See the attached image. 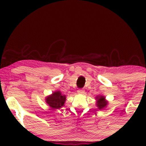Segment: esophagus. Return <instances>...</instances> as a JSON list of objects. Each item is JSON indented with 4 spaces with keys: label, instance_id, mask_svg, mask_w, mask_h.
<instances>
[{
    "label": "esophagus",
    "instance_id": "esophagus-1",
    "mask_svg": "<svg viewBox=\"0 0 146 146\" xmlns=\"http://www.w3.org/2000/svg\"><path fill=\"white\" fill-rule=\"evenodd\" d=\"M78 93L82 94L84 93V90L83 89H78Z\"/></svg>",
    "mask_w": 146,
    "mask_h": 146
}]
</instances>
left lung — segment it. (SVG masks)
Wrapping results in <instances>:
<instances>
[{
  "instance_id": "8db88e82",
  "label": "left lung",
  "mask_w": 146,
  "mask_h": 146,
  "mask_svg": "<svg viewBox=\"0 0 146 146\" xmlns=\"http://www.w3.org/2000/svg\"><path fill=\"white\" fill-rule=\"evenodd\" d=\"M106 98L104 96H98L96 98V106L99 110H102L106 107L108 105V101L106 100Z\"/></svg>"
}]
</instances>
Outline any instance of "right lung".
I'll list each match as a JSON object with an SVG mask.
<instances>
[{"instance_id":"right-lung-1","label":"right lung","mask_w":146,"mask_h":146,"mask_svg":"<svg viewBox=\"0 0 146 146\" xmlns=\"http://www.w3.org/2000/svg\"><path fill=\"white\" fill-rule=\"evenodd\" d=\"M66 98L65 95L62 94L60 91H57L46 98V102L52 109H60L64 106Z\"/></svg>"}]
</instances>
